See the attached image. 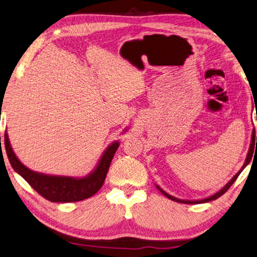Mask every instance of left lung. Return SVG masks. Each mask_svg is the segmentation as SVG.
Returning a JSON list of instances; mask_svg holds the SVG:
<instances>
[{
	"mask_svg": "<svg viewBox=\"0 0 257 257\" xmlns=\"http://www.w3.org/2000/svg\"><path fill=\"white\" fill-rule=\"evenodd\" d=\"M256 118H257V114H256ZM252 139H253V140L255 139V130H253V133H252ZM256 140H257V137H256ZM252 157H253V148H252V144H250V147H249V150H248L247 157H246V159H245V163H244V165H243V167L238 170V173L236 174V175L234 176V177H233L232 179H230L229 182H228L227 184H226L222 189L218 190V192H217V193H215L214 195L209 196V197H206V198H203V199H198V200H185V199H179V198H176V197H174V196H172V195H169L168 193H166L165 190H163L162 188H160L158 185H156V187H157V188L160 190V192H162V194H164V195L166 196V197L169 198V199H172V200H175V202L184 203V204H202V203H207V202H210V200H215V199H217L218 197H220V196L224 195L226 192H227L228 188L230 187V186H232V185L234 184L235 180L237 179V177L239 176V174L243 172V169L246 167V166H247V165L249 164V162H250V159H252Z\"/></svg>",
	"mask_w": 257,
	"mask_h": 257,
	"instance_id": "8db88e82",
	"label": "left lung"
}]
</instances>
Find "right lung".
I'll list each match as a JSON object with an SVG mask.
<instances>
[{
    "mask_svg": "<svg viewBox=\"0 0 257 257\" xmlns=\"http://www.w3.org/2000/svg\"><path fill=\"white\" fill-rule=\"evenodd\" d=\"M124 132H127V129H124ZM4 144L12 168L20 176H22L29 185L34 190H37L42 197L53 203L80 202V200L93 196L103 185L113 155L119 147V142L110 144L92 172L84 177L75 178L68 177V176H54L33 172L27 166H24L15 156L7 133L4 135Z\"/></svg>",
    "mask_w": 257,
    "mask_h": 257,
    "instance_id": "right-lung-1",
    "label": "right lung"
}]
</instances>
